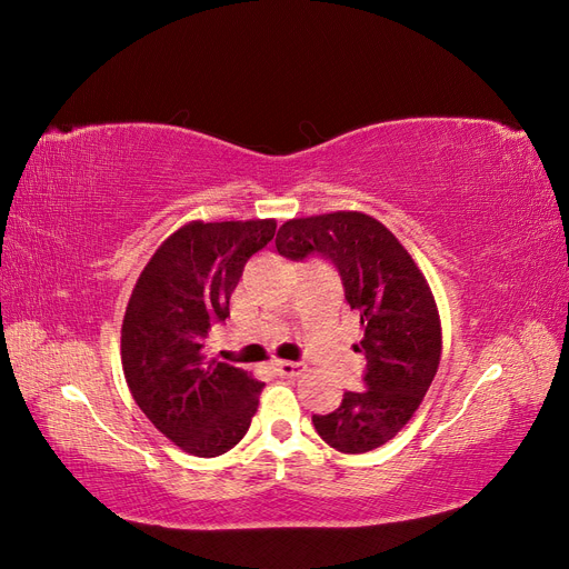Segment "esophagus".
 <instances>
[{
    "mask_svg": "<svg viewBox=\"0 0 569 569\" xmlns=\"http://www.w3.org/2000/svg\"><path fill=\"white\" fill-rule=\"evenodd\" d=\"M272 370L282 377H299L303 372V363H297V360H274Z\"/></svg>",
    "mask_w": 569,
    "mask_h": 569,
    "instance_id": "1",
    "label": "esophagus"
}]
</instances>
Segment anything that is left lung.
<instances>
[{"mask_svg": "<svg viewBox=\"0 0 569 569\" xmlns=\"http://www.w3.org/2000/svg\"><path fill=\"white\" fill-rule=\"evenodd\" d=\"M274 247L289 261L325 256L360 316L363 339L353 349L366 356V389L343 393L313 425L341 453L372 451L401 432L439 368L441 325L425 274L380 220L356 211L287 220Z\"/></svg>", "mask_w": 569, "mask_h": 569, "instance_id": "1", "label": "left lung"}]
</instances>
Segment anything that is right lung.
<instances>
[{"label": "right lung", "mask_w": 569, "mask_h": 569, "mask_svg": "<svg viewBox=\"0 0 569 569\" xmlns=\"http://www.w3.org/2000/svg\"><path fill=\"white\" fill-rule=\"evenodd\" d=\"M274 237V220L189 222L151 256L120 330L134 403L182 451L213 458L242 441L263 382L203 356L249 258Z\"/></svg>", "instance_id": "obj_1"}]
</instances>
